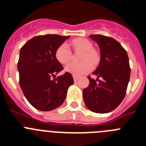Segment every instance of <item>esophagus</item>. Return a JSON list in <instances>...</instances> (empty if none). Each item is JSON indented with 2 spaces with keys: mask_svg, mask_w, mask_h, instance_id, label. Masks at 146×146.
<instances>
[{
  "mask_svg": "<svg viewBox=\"0 0 146 146\" xmlns=\"http://www.w3.org/2000/svg\"><path fill=\"white\" fill-rule=\"evenodd\" d=\"M73 78H74V82H77V81L78 80V79H79V77H77V76L76 75H73Z\"/></svg>",
  "mask_w": 146,
  "mask_h": 146,
  "instance_id": "1",
  "label": "esophagus"
}]
</instances>
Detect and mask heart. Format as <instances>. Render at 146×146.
Instances as JSON below:
<instances>
[{"instance_id": "1", "label": "heart", "mask_w": 146, "mask_h": 146, "mask_svg": "<svg viewBox=\"0 0 146 146\" xmlns=\"http://www.w3.org/2000/svg\"><path fill=\"white\" fill-rule=\"evenodd\" d=\"M72 44L74 49L83 50V53L80 58L82 61L78 63L72 62L66 66V71L76 76L86 74L93 69V64H96L98 62V53L92 49V43L86 38H74L72 40ZM55 58L61 64H67L72 58V52L69 45L66 43H63L59 45L55 50Z\"/></svg>"}]
</instances>
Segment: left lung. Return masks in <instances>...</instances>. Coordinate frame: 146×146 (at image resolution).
I'll use <instances>...</instances> for the list:
<instances>
[{"label": "left lung", "instance_id": "8db88e82", "mask_svg": "<svg viewBox=\"0 0 146 146\" xmlns=\"http://www.w3.org/2000/svg\"><path fill=\"white\" fill-rule=\"evenodd\" d=\"M89 37L97 42L101 59L93 72L96 80L88 77L89 86L83 89V99L91 111L110 113L121 104L126 95L131 71L128 55L113 38L99 34Z\"/></svg>", "mask_w": 146, "mask_h": 146}]
</instances>
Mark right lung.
<instances>
[{
    "instance_id": "right-lung-1",
    "label": "right lung",
    "mask_w": 146,
    "mask_h": 146,
    "mask_svg": "<svg viewBox=\"0 0 146 146\" xmlns=\"http://www.w3.org/2000/svg\"><path fill=\"white\" fill-rule=\"evenodd\" d=\"M69 37L38 36L28 40L20 49L17 64L20 88L30 104L38 110L50 111L60 106L67 90L74 83L69 72L51 79L64 69L55 58V50Z\"/></svg>"
}]
</instances>
